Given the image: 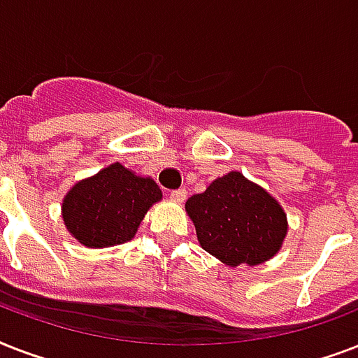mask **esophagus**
<instances>
[{"label":"esophagus","mask_w":358,"mask_h":358,"mask_svg":"<svg viewBox=\"0 0 358 358\" xmlns=\"http://www.w3.org/2000/svg\"><path fill=\"white\" fill-rule=\"evenodd\" d=\"M185 196H187V191L185 189H174L171 191V201L173 202H184L185 201Z\"/></svg>","instance_id":"34e87169"}]
</instances>
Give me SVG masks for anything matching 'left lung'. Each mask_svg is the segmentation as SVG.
Returning <instances> with one entry per match:
<instances>
[{"mask_svg": "<svg viewBox=\"0 0 358 358\" xmlns=\"http://www.w3.org/2000/svg\"><path fill=\"white\" fill-rule=\"evenodd\" d=\"M185 212L196 239L224 266H260L271 260L288 234L284 208L262 185L230 171L189 196Z\"/></svg>", "mask_w": 358, "mask_h": 358, "instance_id": "left-lung-1", "label": "left lung"}]
</instances>
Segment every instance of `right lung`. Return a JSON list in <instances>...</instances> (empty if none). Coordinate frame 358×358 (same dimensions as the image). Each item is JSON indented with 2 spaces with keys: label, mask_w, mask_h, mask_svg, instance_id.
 <instances>
[{
  "label": "right lung",
  "mask_w": 358,
  "mask_h": 358,
  "mask_svg": "<svg viewBox=\"0 0 358 358\" xmlns=\"http://www.w3.org/2000/svg\"><path fill=\"white\" fill-rule=\"evenodd\" d=\"M162 199V189L150 176L117 162L72 185L61 215L70 236L81 245L106 249L134 238L146 212Z\"/></svg>",
  "instance_id": "1"
}]
</instances>
